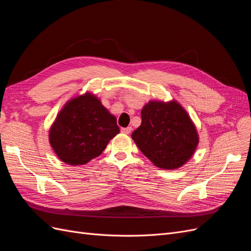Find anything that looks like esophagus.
<instances>
[{
	"label": "esophagus",
	"mask_w": 251,
	"mask_h": 251,
	"mask_svg": "<svg viewBox=\"0 0 251 251\" xmlns=\"http://www.w3.org/2000/svg\"><path fill=\"white\" fill-rule=\"evenodd\" d=\"M131 130H132L131 127H127V128H122V129H121V132L125 133V134H129V133L131 132Z\"/></svg>",
	"instance_id": "obj_1"
}]
</instances>
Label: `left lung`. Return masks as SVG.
<instances>
[{"instance_id": "obj_1", "label": "left lung", "mask_w": 251, "mask_h": 251, "mask_svg": "<svg viewBox=\"0 0 251 251\" xmlns=\"http://www.w3.org/2000/svg\"><path fill=\"white\" fill-rule=\"evenodd\" d=\"M141 116L142 124L131 137L156 167L174 170L193 156L199 143L198 132L178 102L149 101Z\"/></svg>"}]
</instances>
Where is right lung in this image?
<instances>
[{
    "instance_id": "obj_1",
    "label": "right lung",
    "mask_w": 251,
    "mask_h": 251,
    "mask_svg": "<svg viewBox=\"0 0 251 251\" xmlns=\"http://www.w3.org/2000/svg\"><path fill=\"white\" fill-rule=\"evenodd\" d=\"M120 132L117 119L91 93L68 101L56 117L49 141L58 158L71 166L99 156Z\"/></svg>"
}]
</instances>
